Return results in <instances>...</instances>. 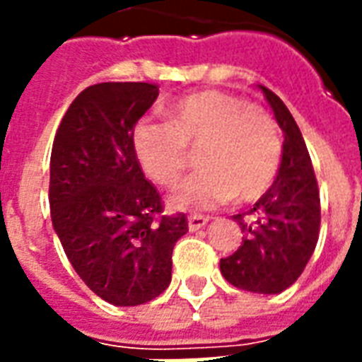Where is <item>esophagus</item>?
Instances as JSON below:
<instances>
[{"label": "esophagus", "instance_id": "1", "mask_svg": "<svg viewBox=\"0 0 362 362\" xmlns=\"http://www.w3.org/2000/svg\"><path fill=\"white\" fill-rule=\"evenodd\" d=\"M209 216H189V218H187V229H189V231H199L201 227H204L209 223Z\"/></svg>", "mask_w": 362, "mask_h": 362}]
</instances>
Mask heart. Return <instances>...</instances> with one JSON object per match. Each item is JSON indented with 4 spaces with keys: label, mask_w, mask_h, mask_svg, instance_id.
Masks as SVG:
<instances>
[{
    "label": "heart",
    "mask_w": 362,
    "mask_h": 362,
    "mask_svg": "<svg viewBox=\"0 0 362 362\" xmlns=\"http://www.w3.org/2000/svg\"><path fill=\"white\" fill-rule=\"evenodd\" d=\"M136 159L156 184L175 186L199 149V173L173 195L178 210H206L227 203L255 201L274 182L281 159L280 131L264 110L240 98L201 92L180 99L169 122L141 120L133 131Z\"/></svg>",
    "instance_id": "obj_1"
}]
</instances>
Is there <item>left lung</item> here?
Returning <instances> with one entry per match:
<instances>
[{"label":"left lung","mask_w":362,"mask_h":362,"mask_svg":"<svg viewBox=\"0 0 362 362\" xmlns=\"http://www.w3.org/2000/svg\"><path fill=\"white\" fill-rule=\"evenodd\" d=\"M284 131L281 163L274 184L244 214H235L244 237L221 259L223 278L238 289L278 295L293 286L320 237V189L303 133L278 95L259 86Z\"/></svg>","instance_id":"left-lung-1"}]
</instances>
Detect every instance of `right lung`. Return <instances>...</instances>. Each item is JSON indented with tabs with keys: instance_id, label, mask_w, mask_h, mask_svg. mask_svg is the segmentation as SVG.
<instances>
[{
	"instance_id": "obj_1",
	"label": "right lung",
	"mask_w": 362,
	"mask_h": 362,
	"mask_svg": "<svg viewBox=\"0 0 362 362\" xmlns=\"http://www.w3.org/2000/svg\"><path fill=\"white\" fill-rule=\"evenodd\" d=\"M148 82H101L76 95L50 156L54 231L82 281L115 306H139L169 287L184 214L161 216L133 129L158 99Z\"/></svg>"
}]
</instances>
